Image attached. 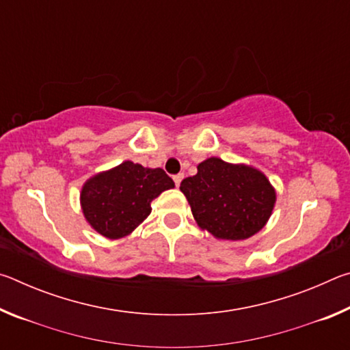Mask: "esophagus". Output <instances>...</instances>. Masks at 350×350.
Listing matches in <instances>:
<instances>
[{"label":"esophagus","instance_id":"esophagus-1","mask_svg":"<svg viewBox=\"0 0 350 350\" xmlns=\"http://www.w3.org/2000/svg\"><path fill=\"white\" fill-rule=\"evenodd\" d=\"M173 179H174L176 187H179V185H180V182H182V179H183V174H182V173H180V174H176V176L173 177Z\"/></svg>","mask_w":350,"mask_h":350}]
</instances>
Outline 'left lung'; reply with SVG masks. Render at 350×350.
Returning <instances> with one entry per match:
<instances>
[{"label": "left lung", "instance_id": "1", "mask_svg": "<svg viewBox=\"0 0 350 350\" xmlns=\"http://www.w3.org/2000/svg\"><path fill=\"white\" fill-rule=\"evenodd\" d=\"M193 216L217 239L242 241L256 234L271 216L276 191L262 171L210 157L198 174L180 183Z\"/></svg>", "mask_w": 350, "mask_h": 350}]
</instances>
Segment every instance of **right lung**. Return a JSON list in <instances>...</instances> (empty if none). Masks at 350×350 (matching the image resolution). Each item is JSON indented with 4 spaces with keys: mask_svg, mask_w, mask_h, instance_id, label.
I'll return each instance as SVG.
<instances>
[{
    "mask_svg": "<svg viewBox=\"0 0 350 350\" xmlns=\"http://www.w3.org/2000/svg\"><path fill=\"white\" fill-rule=\"evenodd\" d=\"M174 182L162 168L126 161L85 182L80 205L86 222L105 238L131 234L150 216L151 202Z\"/></svg>",
    "mask_w": 350,
    "mask_h": 350,
    "instance_id": "obj_1",
    "label": "right lung"
}]
</instances>
